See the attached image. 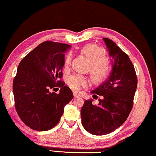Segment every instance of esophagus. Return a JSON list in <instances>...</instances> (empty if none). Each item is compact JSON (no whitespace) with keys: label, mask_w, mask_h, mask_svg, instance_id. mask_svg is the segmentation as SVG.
<instances>
[{"label":"esophagus","mask_w":156,"mask_h":156,"mask_svg":"<svg viewBox=\"0 0 156 156\" xmlns=\"http://www.w3.org/2000/svg\"><path fill=\"white\" fill-rule=\"evenodd\" d=\"M73 97H74V98H77L78 97H79V94L78 92H73Z\"/></svg>","instance_id":"34e87169"}]
</instances>
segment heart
Instances as JSON below:
<instances>
[{
	"instance_id": "obj_1",
	"label": "heart",
	"mask_w": 156,
	"mask_h": 156,
	"mask_svg": "<svg viewBox=\"0 0 156 156\" xmlns=\"http://www.w3.org/2000/svg\"><path fill=\"white\" fill-rule=\"evenodd\" d=\"M81 52L89 59L91 64L90 73L95 82L101 83L105 80L108 78L110 70L108 66V59L104 49L94 44H90L85 45L81 50ZM71 59L72 55L69 53L65 58V67L69 66ZM66 83L73 90H78L81 87H85L89 84V81L87 78L78 74H73L68 76L66 78Z\"/></svg>"
}]
</instances>
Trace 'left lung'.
<instances>
[{"mask_svg":"<svg viewBox=\"0 0 156 156\" xmlns=\"http://www.w3.org/2000/svg\"><path fill=\"white\" fill-rule=\"evenodd\" d=\"M103 40L113 59L112 69L107 80L91 92L94 99L97 94L103 96L98 105H93V99H88L80 111L83 127L94 135L111 133L125 122L137 87L136 72L128 55L110 39Z\"/></svg>","mask_w":156,"mask_h":156,"instance_id":"8db88e82","label":"left lung"}]
</instances>
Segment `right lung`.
<instances>
[{"label": "right lung", "mask_w": 156, "mask_h": 156, "mask_svg": "<svg viewBox=\"0 0 156 156\" xmlns=\"http://www.w3.org/2000/svg\"><path fill=\"white\" fill-rule=\"evenodd\" d=\"M71 46L45 41L19 64L12 89L16 111L24 123L37 131H47L59 122L65 105L73 98L62 77L64 52ZM61 87L56 94L49 90Z\"/></svg>", "instance_id": "obj_1"}]
</instances>
